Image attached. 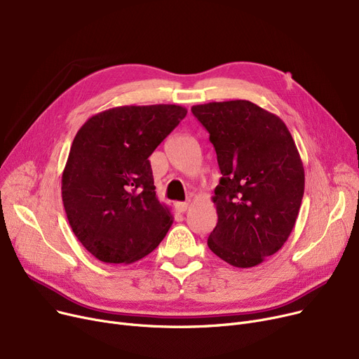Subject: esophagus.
I'll return each instance as SVG.
<instances>
[{"mask_svg": "<svg viewBox=\"0 0 359 359\" xmlns=\"http://www.w3.org/2000/svg\"><path fill=\"white\" fill-rule=\"evenodd\" d=\"M175 206L179 212H184L187 208H189V202H176Z\"/></svg>", "mask_w": 359, "mask_h": 359, "instance_id": "obj_1", "label": "esophagus"}]
</instances>
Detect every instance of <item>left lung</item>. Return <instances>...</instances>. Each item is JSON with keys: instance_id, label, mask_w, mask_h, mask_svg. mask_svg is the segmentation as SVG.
Here are the masks:
<instances>
[{"instance_id": "left-lung-1", "label": "left lung", "mask_w": 359, "mask_h": 359, "mask_svg": "<svg viewBox=\"0 0 359 359\" xmlns=\"http://www.w3.org/2000/svg\"><path fill=\"white\" fill-rule=\"evenodd\" d=\"M210 132L222 177L208 248L236 268H253L288 240L304 195V167L287 125L249 100L192 106Z\"/></svg>"}]
</instances>
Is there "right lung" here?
Listing matches in <instances>:
<instances>
[{"mask_svg":"<svg viewBox=\"0 0 359 359\" xmlns=\"http://www.w3.org/2000/svg\"><path fill=\"white\" fill-rule=\"evenodd\" d=\"M186 113L177 104L119 106L79 129L61 191L71 229L94 257L137 262L172 227L173 215L156 195L148 157Z\"/></svg>","mask_w":359,"mask_h":359,"instance_id":"obj_1","label":"right lung"}]
</instances>
